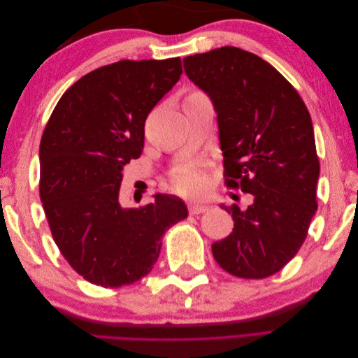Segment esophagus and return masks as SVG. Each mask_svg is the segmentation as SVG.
I'll list each match as a JSON object with an SVG mask.
<instances>
[{"label":"esophagus","mask_w":358,"mask_h":358,"mask_svg":"<svg viewBox=\"0 0 358 358\" xmlns=\"http://www.w3.org/2000/svg\"><path fill=\"white\" fill-rule=\"evenodd\" d=\"M188 210L191 215H200V213H204L206 210H208V208L203 204H197V203H189L188 204Z\"/></svg>","instance_id":"1"}]
</instances>
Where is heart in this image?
Listing matches in <instances>:
<instances>
[{
  "instance_id": "b5f03b06",
  "label": "heart",
  "mask_w": 358,
  "mask_h": 358,
  "mask_svg": "<svg viewBox=\"0 0 358 358\" xmlns=\"http://www.w3.org/2000/svg\"><path fill=\"white\" fill-rule=\"evenodd\" d=\"M170 183L171 188L179 194H199L206 187V178L196 166H187L173 173L170 178Z\"/></svg>"
}]
</instances>
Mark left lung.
<instances>
[{"label": "left lung", "mask_w": 358, "mask_h": 358, "mask_svg": "<svg viewBox=\"0 0 358 358\" xmlns=\"http://www.w3.org/2000/svg\"><path fill=\"white\" fill-rule=\"evenodd\" d=\"M183 69L218 115L227 188L252 196L246 210L222 204L234 229L212 245L213 257L233 276H272L299 252L318 208L308 107L275 67L239 48L196 53Z\"/></svg>", "instance_id": "left-lung-1"}]
</instances>
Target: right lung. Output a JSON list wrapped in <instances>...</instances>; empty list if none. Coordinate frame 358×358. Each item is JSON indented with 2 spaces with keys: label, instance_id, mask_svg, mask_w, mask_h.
<instances>
[{
  "label": "right lung",
  "instance_id": "right-lung-1",
  "mask_svg": "<svg viewBox=\"0 0 358 358\" xmlns=\"http://www.w3.org/2000/svg\"><path fill=\"white\" fill-rule=\"evenodd\" d=\"M182 74L180 58L122 59L73 83L40 142V199L53 241L83 279L134 284L154 268L161 237L188 216L157 194L140 209L119 203L122 167L142 155L145 121Z\"/></svg>",
  "mask_w": 358,
  "mask_h": 358
}]
</instances>
